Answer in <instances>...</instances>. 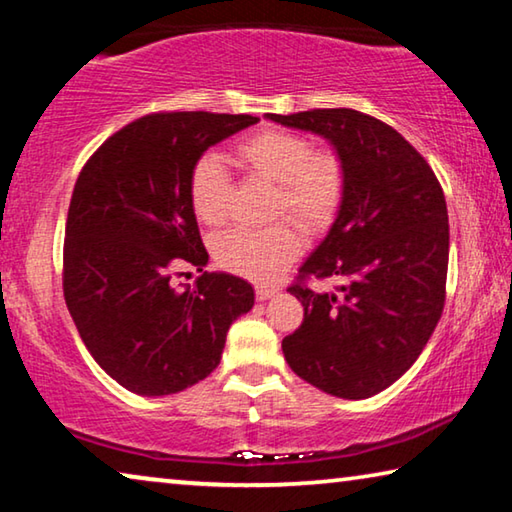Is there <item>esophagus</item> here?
<instances>
[{"label": "esophagus", "instance_id": "esophagus-1", "mask_svg": "<svg viewBox=\"0 0 512 512\" xmlns=\"http://www.w3.org/2000/svg\"><path fill=\"white\" fill-rule=\"evenodd\" d=\"M255 294L259 300H266L275 294V287H255Z\"/></svg>", "mask_w": 512, "mask_h": 512}]
</instances>
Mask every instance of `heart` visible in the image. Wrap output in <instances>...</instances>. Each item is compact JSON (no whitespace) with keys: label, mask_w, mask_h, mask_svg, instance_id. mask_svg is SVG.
Returning <instances> with one entry per match:
<instances>
[{"label":"heart","mask_w":512,"mask_h":512,"mask_svg":"<svg viewBox=\"0 0 512 512\" xmlns=\"http://www.w3.org/2000/svg\"><path fill=\"white\" fill-rule=\"evenodd\" d=\"M234 159L246 173L275 184L271 216H287L307 232H321L344 205L348 170L337 150H314L310 136L287 129H259L234 145ZM232 177L221 159L205 154L189 173L191 209L202 223L225 221ZM303 250L289 223L234 227L218 234L212 253L221 269L255 282H271Z\"/></svg>","instance_id":"heart-1"}]
</instances>
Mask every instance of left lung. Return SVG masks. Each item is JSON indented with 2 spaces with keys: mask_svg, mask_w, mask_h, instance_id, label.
<instances>
[{
  "mask_svg": "<svg viewBox=\"0 0 512 512\" xmlns=\"http://www.w3.org/2000/svg\"><path fill=\"white\" fill-rule=\"evenodd\" d=\"M275 123L321 134L348 170L344 205L289 289L303 323L282 339L291 371L339 399H369L408 371L446 298L449 214L428 161L383 120L310 109ZM342 281L321 295L310 279Z\"/></svg>",
  "mask_w": 512,
  "mask_h": 512,
  "instance_id": "obj_1",
  "label": "left lung"
}]
</instances>
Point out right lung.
<instances>
[{
    "label": "right lung",
    "instance_id": "1",
    "mask_svg": "<svg viewBox=\"0 0 512 512\" xmlns=\"http://www.w3.org/2000/svg\"><path fill=\"white\" fill-rule=\"evenodd\" d=\"M248 113L159 111L111 134L77 177L63 241V296L81 342L125 389L164 396L207 378L227 330L255 303L246 280L202 273L189 173L209 145L255 125Z\"/></svg>",
    "mask_w": 512,
    "mask_h": 512
}]
</instances>
